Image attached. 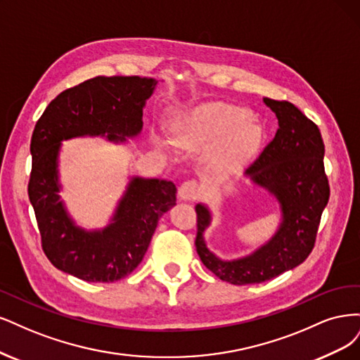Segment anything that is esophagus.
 I'll list each match as a JSON object with an SVG mask.
<instances>
[{
  "label": "esophagus",
  "instance_id": "esophagus-1",
  "mask_svg": "<svg viewBox=\"0 0 360 360\" xmlns=\"http://www.w3.org/2000/svg\"><path fill=\"white\" fill-rule=\"evenodd\" d=\"M178 195L181 200H194L200 195L199 185H197V182L193 179L185 181L178 190Z\"/></svg>",
  "mask_w": 360,
  "mask_h": 360
}]
</instances>
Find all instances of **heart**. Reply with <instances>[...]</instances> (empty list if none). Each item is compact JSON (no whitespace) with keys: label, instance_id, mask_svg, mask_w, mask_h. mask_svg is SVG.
I'll return each mask as SVG.
<instances>
[{"label":"heart","instance_id":"heart-1","mask_svg":"<svg viewBox=\"0 0 360 360\" xmlns=\"http://www.w3.org/2000/svg\"><path fill=\"white\" fill-rule=\"evenodd\" d=\"M250 113L224 103H207L187 112L173 133L176 146L187 150H203L214 146L211 163L219 170H235L251 158L260 146L263 129L248 118ZM160 149H169L167 141L155 137Z\"/></svg>","mask_w":360,"mask_h":360}]
</instances>
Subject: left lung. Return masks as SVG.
<instances>
[{
  "label": "left lung",
  "instance_id": "1",
  "mask_svg": "<svg viewBox=\"0 0 360 360\" xmlns=\"http://www.w3.org/2000/svg\"><path fill=\"white\" fill-rule=\"evenodd\" d=\"M278 120L272 142L245 170L254 188L276 200L280 224L275 233L252 252L223 259L210 250L205 231L212 223L206 203H197L195 248L202 263L219 280L235 285L259 284L296 268L309 256L329 200L324 175V143L319 127L295 104L263 98Z\"/></svg>",
  "mask_w": 360,
  "mask_h": 360
}]
</instances>
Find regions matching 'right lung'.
<instances>
[{
  "label": "right lung",
  "mask_w": 360,
  "mask_h": 360,
  "mask_svg": "<svg viewBox=\"0 0 360 360\" xmlns=\"http://www.w3.org/2000/svg\"><path fill=\"white\" fill-rule=\"evenodd\" d=\"M158 80L97 76L65 89L43 112L31 137L30 202L36 212L46 257L56 269L89 283H113L142 262L158 219L176 205L172 181L130 176L108 224L85 229L68 212L60 191L63 142L104 137L115 145L136 139L146 100Z\"/></svg>",
  "instance_id": "add662e5"
}]
</instances>
